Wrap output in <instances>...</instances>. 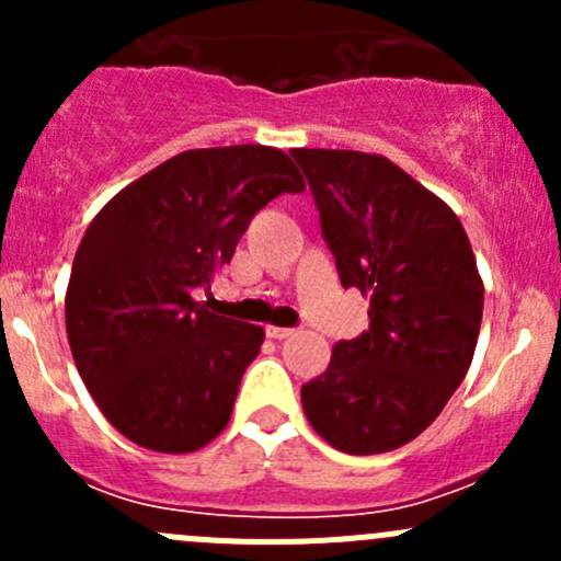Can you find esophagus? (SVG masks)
I'll use <instances>...</instances> for the list:
<instances>
[{
  "label": "esophagus",
  "mask_w": 561,
  "mask_h": 561,
  "mask_svg": "<svg viewBox=\"0 0 561 561\" xmlns=\"http://www.w3.org/2000/svg\"><path fill=\"white\" fill-rule=\"evenodd\" d=\"M293 328H279V325H268L265 328V336L268 339H276V342H282V339H287V336H293Z\"/></svg>",
  "instance_id": "esophagus-1"
}]
</instances>
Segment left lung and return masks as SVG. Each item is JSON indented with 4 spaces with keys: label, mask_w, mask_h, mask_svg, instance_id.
<instances>
[{
    "label": "left lung",
    "mask_w": 561,
    "mask_h": 561,
    "mask_svg": "<svg viewBox=\"0 0 561 561\" xmlns=\"http://www.w3.org/2000/svg\"><path fill=\"white\" fill-rule=\"evenodd\" d=\"M344 287L369 296V331L339 342L301 388L309 423L342 454L415 439L461 386L483 320L472 247L434 192L380 154L293 149Z\"/></svg>",
    "instance_id": "8db88e82"
}]
</instances>
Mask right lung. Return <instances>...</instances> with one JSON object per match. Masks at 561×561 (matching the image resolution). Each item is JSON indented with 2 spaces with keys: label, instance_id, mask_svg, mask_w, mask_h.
I'll list each match as a JSON object with an SVG mask.
<instances>
[{
  "label": "right lung",
  "instance_id": "right-lung-1",
  "mask_svg": "<svg viewBox=\"0 0 561 561\" xmlns=\"http://www.w3.org/2000/svg\"><path fill=\"white\" fill-rule=\"evenodd\" d=\"M301 173L274 146L181 151L111 197L83 233L65 296L83 386L113 428L192 454L230 421L263 328L192 298L233 257L254 214Z\"/></svg>",
  "mask_w": 561,
  "mask_h": 561
}]
</instances>
